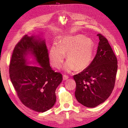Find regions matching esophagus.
Wrapping results in <instances>:
<instances>
[{
    "label": "esophagus",
    "mask_w": 128,
    "mask_h": 128,
    "mask_svg": "<svg viewBox=\"0 0 128 128\" xmlns=\"http://www.w3.org/2000/svg\"><path fill=\"white\" fill-rule=\"evenodd\" d=\"M69 78V76L66 75H63V80H66Z\"/></svg>",
    "instance_id": "34e87169"
}]
</instances>
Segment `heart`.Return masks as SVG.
Segmentation results:
<instances>
[{
	"instance_id": "obj_1",
	"label": "heart",
	"mask_w": 128,
	"mask_h": 128,
	"mask_svg": "<svg viewBox=\"0 0 128 128\" xmlns=\"http://www.w3.org/2000/svg\"><path fill=\"white\" fill-rule=\"evenodd\" d=\"M67 53L68 60L64 68L67 72L74 69L82 70L91 64L94 54V43L88 38L82 35L66 37L57 44H53L49 52L51 64L54 67H61Z\"/></svg>"
}]
</instances>
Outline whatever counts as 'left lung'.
Instances as JSON below:
<instances>
[{"label": "left lung", "mask_w": 128, "mask_h": 128, "mask_svg": "<svg viewBox=\"0 0 128 128\" xmlns=\"http://www.w3.org/2000/svg\"><path fill=\"white\" fill-rule=\"evenodd\" d=\"M97 52L88 68L73 76L75 97L83 106L94 108L104 102L114 88L118 60L107 38L98 34Z\"/></svg>", "instance_id": "left-lung-1"}]
</instances>
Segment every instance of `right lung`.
<instances>
[{
	"label": "right lung",
	"instance_id": "add662e5",
	"mask_svg": "<svg viewBox=\"0 0 128 128\" xmlns=\"http://www.w3.org/2000/svg\"><path fill=\"white\" fill-rule=\"evenodd\" d=\"M29 52L40 66L26 65ZM10 77L21 102L30 109L44 112L56 102V91L62 80V75L50 66L48 50L44 40L26 34L15 45L9 66Z\"/></svg>",
	"mask_w": 128,
	"mask_h": 128
}]
</instances>
